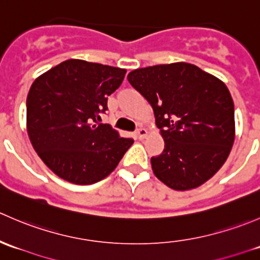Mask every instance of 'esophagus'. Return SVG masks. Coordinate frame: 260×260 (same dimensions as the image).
<instances>
[{
  "label": "esophagus",
  "mask_w": 260,
  "mask_h": 260,
  "mask_svg": "<svg viewBox=\"0 0 260 260\" xmlns=\"http://www.w3.org/2000/svg\"><path fill=\"white\" fill-rule=\"evenodd\" d=\"M147 135H148V132H147L146 128H138V129L136 131V136H137L138 140H145Z\"/></svg>",
  "instance_id": "1"
}]
</instances>
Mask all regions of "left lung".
<instances>
[{
	"mask_svg": "<svg viewBox=\"0 0 260 260\" xmlns=\"http://www.w3.org/2000/svg\"><path fill=\"white\" fill-rule=\"evenodd\" d=\"M131 85L153 108L165 148L153 174L174 190L199 187L224 165L235 138L234 103L221 80L187 62L131 72Z\"/></svg>",
	"mask_w": 260,
	"mask_h": 260,
	"instance_id": "8db88e82",
	"label": "left lung"
}]
</instances>
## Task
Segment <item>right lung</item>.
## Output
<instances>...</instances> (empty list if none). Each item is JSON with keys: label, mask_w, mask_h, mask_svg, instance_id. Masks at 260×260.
<instances>
[{"label": "right lung", "mask_w": 260, "mask_h": 260, "mask_svg": "<svg viewBox=\"0 0 260 260\" xmlns=\"http://www.w3.org/2000/svg\"><path fill=\"white\" fill-rule=\"evenodd\" d=\"M125 73L70 59L34 81L26 99L28 138L55 175L77 185L95 183L114 171L132 146V138L99 123Z\"/></svg>", "instance_id": "obj_1"}]
</instances>
